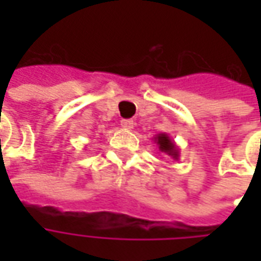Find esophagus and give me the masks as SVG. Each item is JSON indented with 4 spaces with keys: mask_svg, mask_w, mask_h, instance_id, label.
I'll return each instance as SVG.
<instances>
[{
    "mask_svg": "<svg viewBox=\"0 0 261 261\" xmlns=\"http://www.w3.org/2000/svg\"><path fill=\"white\" fill-rule=\"evenodd\" d=\"M121 127L124 128V130H131L133 127H134V121L130 119L127 120H121Z\"/></svg>",
    "mask_w": 261,
    "mask_h": 261,
    "instance_id": "esophagus-1",
    "label": "esophagus"
}]
</instances>
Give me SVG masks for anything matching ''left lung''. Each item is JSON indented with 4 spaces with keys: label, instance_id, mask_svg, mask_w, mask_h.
Here are the masks:
<instances>
[{
    "label": "left lung",
    "instance_id": "8db88e82",
    "mask_svg": "<svg viewBox=\"0 0 261 261\" xmlns=\"http://www.w3.org/2000/svg\"><path fill=\"white\" fill-rule=\"evenodd\" d=\"M153 142L158 145L159 151L161 152L166 153L168 156L173 159V161H179V156H180V149L176 145V142L170 138L166 133H159L152 138Z\"/></svg>",
    "mask_w": 261,
    "mask_h": 261
}]
</instances>
